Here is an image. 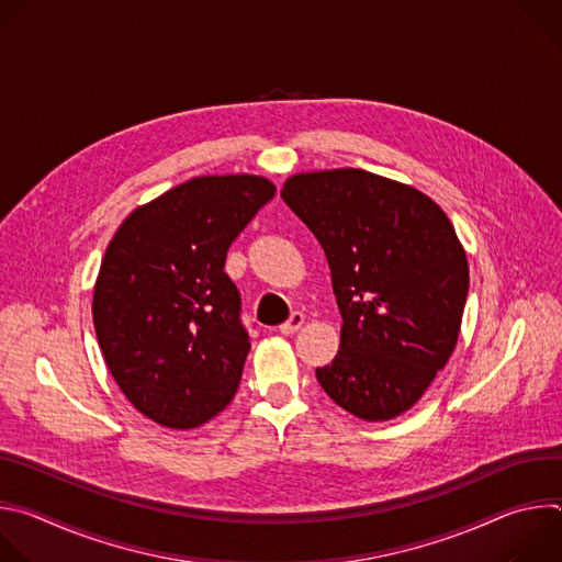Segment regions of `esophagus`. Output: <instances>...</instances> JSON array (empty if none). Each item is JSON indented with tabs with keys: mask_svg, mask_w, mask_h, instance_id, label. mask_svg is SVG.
Returning a JSON list of instances; mask_svg holds the SVG:
<instances>
[{
	"mask_svg": "<svg viewBox=\"0 0 562 562\" xmlns=\"http://www.w3.org/2000/svg\"><path fill=\"white\" fill-rule=\"evenodd\" d=\"M302 325H304V315H302L300 311H293V313H291V317L286 319V323H284V325H280V334L291 336V334H295Z\"/></svg>",
	"mask_w": 562,
	"mask_h": 562,
	"instance_id": "34e87169",
	"label": "esophagus"
}]
</instances>
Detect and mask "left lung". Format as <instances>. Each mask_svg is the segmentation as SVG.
I'll return each instance as SVG.
<instances>
[{
	"label": "left lung",
	"instance_id": "left-lung-1",
	"mask_svg": "<svg viewBox=\"0 0 562 562\" xmlns=\"http://www.w3.org/2000/svg\"><path fill=\"white\" fill-rule=\"evenodd\" d=\"M282 200L323 245L342 315L340 349L315 369L349 414L412 409L458 342L469 265L445 211L414 187L362 169L297 173Z\"/></svg>",
	"mask_w": 562,
	"mask_h": 562
}]
</instances>
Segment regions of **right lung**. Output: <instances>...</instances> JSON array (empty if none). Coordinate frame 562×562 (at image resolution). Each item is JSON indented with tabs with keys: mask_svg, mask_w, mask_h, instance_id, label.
Returning a JSON list of instances; mask_svg holds the SVG:
<instances>
[{
	"mask_svg": "<svg viewBox=\"0 0 562 562\" xmlns=\"http://www.w3.org/2000/svg\"><path fill=\"white\" fill-rule=\"evenodd\" d=\"M276 195L260 176L193 178L137 206L104 254L93 325L128 403L169 429L217 416L251 349L226 251Z\"/></svg>",
	"mask_w": 562,
	"mask_h": 562,
	"instance_id": "1",
	"label": "right lung"
}]
</instances>
